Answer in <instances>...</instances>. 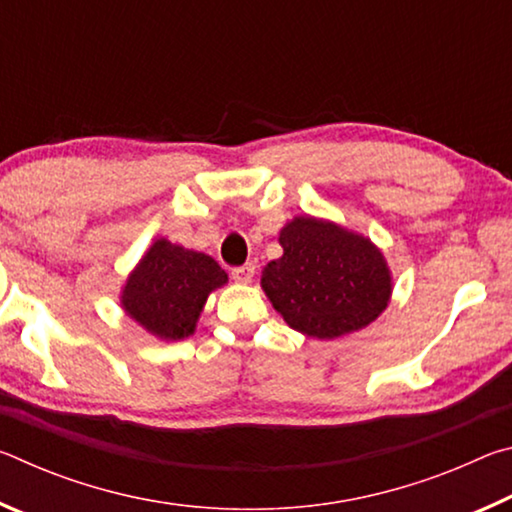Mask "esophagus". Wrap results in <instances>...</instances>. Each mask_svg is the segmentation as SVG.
<instances>
[{
    "mask_svg": "<svg viewBox=\"0 0 512 512\" xmlns=\"http://www.w3.org/2000/svg\"><path fill=\"white\" fill-rule=\"evenodd\" d=\"M253 277H255V264L248 262V264H244V266L232 268V280L239 282V284L253 282Z\"/></svg>",
    "mask_w": 512,
    "mask_h": 512,
    "instance_id": "obj_1",
    "label": "esophagus"
}]
</instances>
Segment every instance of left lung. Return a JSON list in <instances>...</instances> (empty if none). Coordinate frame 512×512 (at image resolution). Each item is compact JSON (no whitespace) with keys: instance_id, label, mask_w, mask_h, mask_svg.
<instances>
[{"instance_id":"8db88e82","label":"left lung","mask_w":512,"mask_h":512,"mask_svg":"<svg viewBox=\"0 0 512 512\" xmlns=\"http://www.w3.org/2000/svg\"><path fill=\"white\" fill-rule=\"evenodd\" d=\"M282 257L262 271V289L291 329L341 339L384 314L393 273L381 248L361 232L318 216H293L277 237Z\"/></svg>"}]
</instances>
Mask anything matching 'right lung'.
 <instances>
[{
    "instance_id": "right-lung-1",
    "label": "right lung",
    "mask_w": 512,
    "mask_h": 512,
    "mask_svg": "<svg viewBox=\"0 0 512 512\" xmlns=\"http://www.w3.org/2000/svg\"><path fill=\"white\" fill-rule=\"evenodd\" d=\"M225 284L216 259L158 237L128 273L119 305L158 341H183L196 332L210 293Z\"/></svg>"
}]
</instances>
